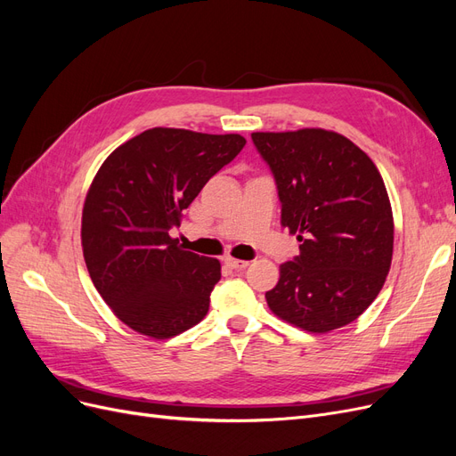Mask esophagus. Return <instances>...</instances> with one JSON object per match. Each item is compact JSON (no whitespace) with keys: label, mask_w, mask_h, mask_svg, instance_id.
Here are the masks:
<instances>
[{"label":"esophagus","mask_w":456,"mask_h":456,"mask_svg":"<svg viewBox=\"0 0 456 456\" xmlns=\"http://www.w3.org/2000/svg\"><path fill=\"white\" fill-rule=\"evenodd\" d=\"M224 262L233 270H245L247 266H249V262H247V260H238V258H232V256H226Z\"/></svg>","instance_id":"esophagus-1"}]
</instances>
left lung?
Masks as SVG:
<instances>
[{
    "label": "left lung",
    "instance_id": "obj_1",
    "mask_svg": "<svg viewBox=\"0 0 456 456\" xmlns=\"http://www.w3.org/2000/svg\"><path fill=\"white\" fill-rule=\"evenodd\" d=\"M281 201V226L300 255L280 266L270 310L308 333L357 320L390 272L394 216L377 165L346 136L325 129L253 133Z\"/></svg>",
    "mask_w": 456,
    "mask_h": 456
}]
</instances>
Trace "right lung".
Listing matches in <instances>:
<instances>
[{
	"label": "right lung",
	"mask_w": 456,
	"mask_h": 456,
	"mask_svg": "<svg viewBox=\"0 0 456 456\" xmlns=\"http://www.w3.org/2000/svg\"><path fill=\"white\" fill-rule=\"evenodd\" d=\"M245 142L154 127L116 148L94 175L81 215L84 258L96 291L136 333L171 338L209 310L220 262L184 251L171 230Z\"/></svg>",
	"instance_id": "add662e5"
}]
</instances>
